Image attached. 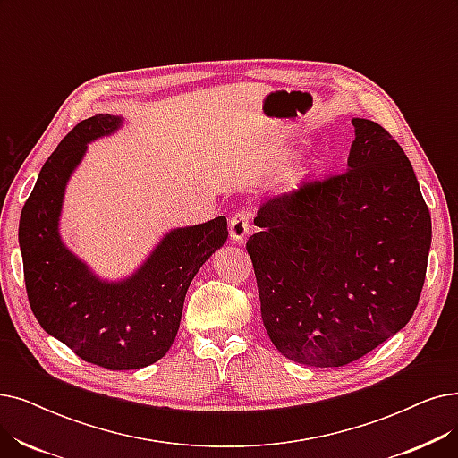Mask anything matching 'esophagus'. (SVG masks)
<instances>
[{"label": "esophagus", "instance_id": "obj_1", "mask_svg": "<svg viewBox=\"0 0 458 458\" xmlns=\"http://www.w3.org/2000/svg\"><path fill=\"white\" fill-rule=\"evenodd\" d=\"M250 230V211L249 209H240L232 215L230 221V235L233 242H243V237Z\"/></svg>", "mask_w": 458, "mask_h": 458}]
</instances>
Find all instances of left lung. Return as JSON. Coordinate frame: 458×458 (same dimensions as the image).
<instances>
[{
	"instance_id": "1",
	"label": "left lung",
	"mask_w": 458,
	"mask_h": 458,
	"mask_svg": "<svg viewBox=\"0 0 458 458\" xmlns=\"http://www.w3.org/2000/svg\"><path fill=\"white\" fill-rule=\"evenodd\" d=\"M348 170L269 198L249 237L262 322L288 360L343 367L401 331L420 303L430 213L394 138L352 119Z\"/></svg>"
}]
</instances>
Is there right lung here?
Listing matches in <instances>:
<instances>
[{"label":"right lung","mask_w":458,"mask_h":458,"mask_svg":"<svg viewBox=\"0 0 458 458\" xmlns=\"http://www.w3.org/2000/svg\"><path fill=\"white\" fill-rule=\"evenodd\" d=\"M122 119L97 114L78 123L48 157L20 215L18 240L30 307L43 329L81 360L108 370L142 369L165 357L180 329L185 293L228 237L225 216L170 232L127 281L105 284L62 245L57 216L86 144Z\"/></svg>","instance_id":"right-lung-1"}]
</instances>
